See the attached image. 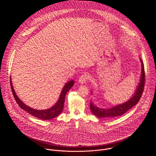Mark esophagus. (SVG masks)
<instances>
[{
	"label": "esophagus",
	"mask_w": 156,
	"mask_h": 156,
	"mask_svg": "<svg viewBox=\"0 0 156 156\" xmlns=\"http://www.w3.org/2000/svg\"><path fill=\"white\" fill-rule=\"evenodd\" d=\"M89 80V75L86 73H84L83 74L81 75L79 78V82L81 83H83L85 82L88 81Z\"/></svg>",
	"instance_id": "1"
}]
</instances>
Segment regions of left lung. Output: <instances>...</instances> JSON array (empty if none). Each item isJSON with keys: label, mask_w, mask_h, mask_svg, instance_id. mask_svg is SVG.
I'll use <instances>...</instances> for the list:
<instances>
[{"label": "left lung", "mask_w": 156, "mask_h": 156, "mask_svg": "<svg viewBox=\"0 0 156 156\" xmlns=\"http://www.w3.org/2000/svg\"><path fill=\"white\" fill-rule=\"evenodd\" d=\"M141 78L140 82L139 84V86L136 89V91L133 97L127 102L124 104H121L111 108V109H101L95 106L92 102H90V108L92 112L98 118H113L115 117H118L125 114L126 112L130 109L132 107H133L135 105L137 104L140 101L141 98L144 88L145 85V71L144 67L143 61H141Z\"/></svg>", "instance_id": "8db88e82"}]
</instances>
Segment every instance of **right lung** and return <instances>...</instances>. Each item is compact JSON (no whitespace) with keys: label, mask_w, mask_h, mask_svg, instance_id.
I'll use <instances>...</instances> for the list:
<instances>
[{"label":"right lung","mask_w":156,"mask_h":156,"mask_svg":"<svg viewBox=\"0 0 156 156\" xmlns=\"http://www.w3.org/2000/svg\"><path fill=\"white\" fill-rule=\"evenodd\" d=\"M10 87L12 91V94L13 95V97L15 98L16 102L19 105V106L23 110L30 113V115H31L32 116L37 118L38 119H43V120H50V119H53L58 116L61 113V112L62 111L64 108L66 95L68 92V91L71 88V87L74 84V81L73 80L68 82L66 84V85L64 86V88L62 90L58 101H57L56 104L53 107L50 109H48L46 110H43V111H39V110L32 109L30 107H29L28 106L26 105L25 104H23V102L20 101V99H19V98L17 97L15 93V90L13 89L12 81H11V78H10Z\"/></svg>","instance_id":"1"}]
</instances>
